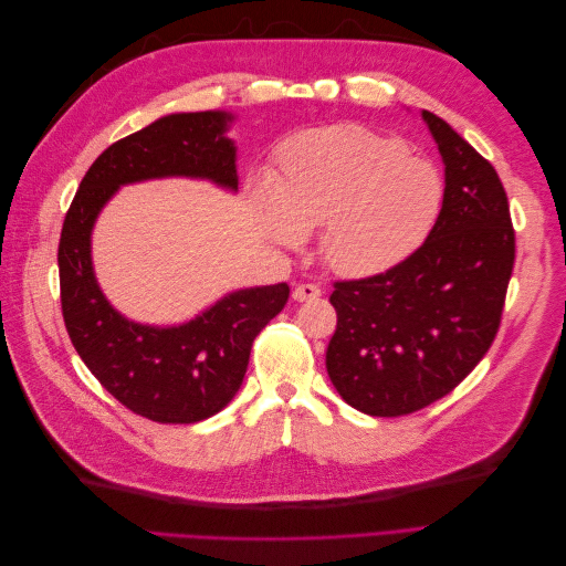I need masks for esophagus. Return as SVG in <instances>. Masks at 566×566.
I'll use <instances>...</instances> for the list:
<instances>
[{
    "label": "esophagus",
    "instance_id": "esophagus-1",
    "mask_svg": "<svg viewBox=\"0 0 566 566\" xmlns=\"http://www.w3.org/2000/svg\"><path fill=\"white\" fill-rule=\"evenodd\" d=\"M316 297H321V287L314 285V283H300L293 290V300L295 302H310V300H316Z\"/></svg>",
    "mask_w": 566,
    "mask_h": 566
}]
</instances>
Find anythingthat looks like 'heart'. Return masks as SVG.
I'll return each instance as SVG.
<instances>
[{"label": "heart", "instance_id": "obj_1", "mask_svg": "<svg viewBox=\"0 0 566 566\" xmlns=\"http://www.w3.org/2000/svg\"><path fill=\"white\" fill-rule=\"evenodd\" d=\"M443 205L439 169L399 139L358 125L287 139L256 196L273 243L297 248L318 229V252L339 276L364 279L408 260Z\"/></svg>", "mask_w": 566, "mask_h": 566}]
</instances>
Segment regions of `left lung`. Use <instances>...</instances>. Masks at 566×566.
<instances>
[{"instance_id":"8db88e82","label":"left lung","mask_w":566,"mask_h":566,"mask_svg":"<svg viewBox=\"0 0 566 566\" xmlns=\"http://www.w3.org/2000/svg\"><path fill=\"white\" fill-rule=\"evenodd\" d=\"M443 205L427 241L378 276L335 283L337 328L325 368L339 397L366 416L397 418L468 378L499 333L515 264L505 188L489 160L430 111Z\"/></svg>"}]
</instances>
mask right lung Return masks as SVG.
Returning a JSON list of instances; mask_svg holds the SVG:
<instances>
[{"label": "right lung", "mask_w": 566, "mask_h": 566, "mask_svg": "<svg viewBox=\"0 0 566 566\" xmlns=\"http://www.w3.org/2000/svg\"><path fill=\"white\" fill-rule=\"evenodd\" d=\"M227 111L172 113L108 146L84 175L59 243L61 306L80 358L113 397L156 422L191 424L219 413L241 389L250 349L281 314L287 283L241 287L177 325L136 323L98 285L92 233L123 186L202 179L238 191L235 144Z\"/></svg>", "instance_id": "1"}]
</instances>
